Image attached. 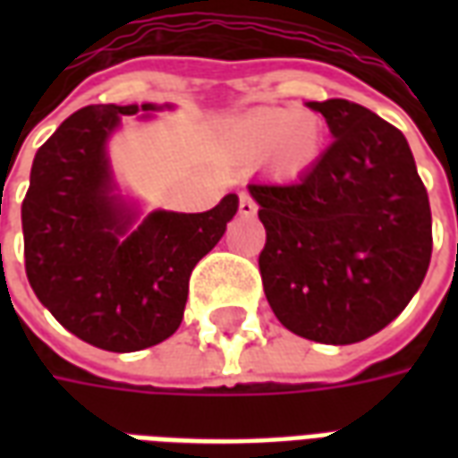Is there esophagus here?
Wrapping results in <instances>:
<instances>
[{
	"instance_id": "esophagus-1",
	"label": "esophagus",
	"mask_w": 458,
	"mask_h": 458,
	"mask_svg": "<svg viewBox=\"0 0 458 458\" xmlns=\"http://www.w3.org/2000/svg\"><path fill=\"white\" fill-rule=\"evenodd\" d=\"M238 210H240V216H245V218H252V216L258 213V203H255V199L250 196L248 191H242V193H240Z\"/></svg>"
}]
</instances>
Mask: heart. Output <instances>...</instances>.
Instances as JSON below:
<instances>
[{
  "mask_svg": "<svg viewBox=\"0 0 458 458\" xmlns=\"http://www.w3.org/2000/svg\"><path fill=\"white\" fill-rule=\"evenodd\" d=\"M228 144L235 159L259 161L267 157L279 176H299L321 154L324 124L307 110L265 107L235 122Z\"/></svg>",
  "mask_w": 458,
  "mask_h": 458,
  "instance_id": "1",
  "label": "heart"
}]
</instances>
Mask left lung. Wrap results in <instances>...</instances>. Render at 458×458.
Instances as JSON below:
<instances>
[{"label": "left lung", "instance_id": "8db88e82", "mask_svg": "<svg viewBox=\"0 0 458 458\" xmlns=\"http://www.w3.org/2000/svg\"><path fill=\"white\" fill-rule=\"evenodd\" d=\"M334 141L292 183H250L262 287L309 341L358 344L400 317L432 258V210L404 134L348 100L309 103Z\"/></svg>", "mask_w": 458, "mask_h": 458}]
</instances>
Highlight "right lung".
<instances>
[{
  "instance_id": "1",
  "label": "right lung",
  "mask_w": 458,
  "mask_h": 458,
  "mask_svg": "<svg viewBox=\"0 0 458 458\" xmlns=\"http://www.w3.org/2000/svg\"><path fill=\"white\" fill-rule=\"evenodd\" d=\"M151 110L161 107L88 105L71 114L36 151L21 203L34 294L61 327L113 353L157 345L181 327L191 272L238 213L228 193L206 213L154 210L133 225L105 144L124 114Z\"/></svg>"
}]
</instances>
